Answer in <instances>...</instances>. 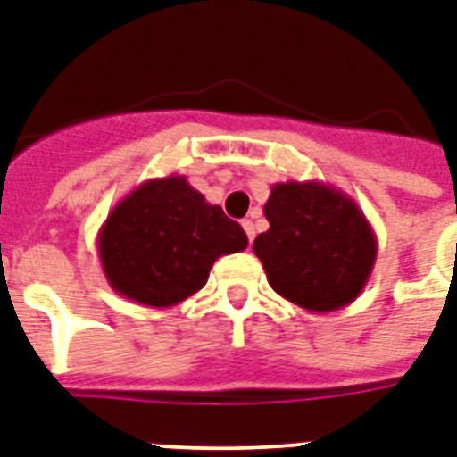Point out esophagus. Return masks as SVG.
Instances as JSON below:
<instances>
[{
	"instance_id": "34e87169",
	"label": "esophagus",
	"mask_w": 457,
	"mask_h": 457,
	"mask_svg": "<svg viewBox=\"0 0 457 457\" xmlns=\"http://www.w3.org/2000/svg\"><path fill=\"white\" fill-rule=\"evenodd\" d=\"M242 228H244V232H246V237H249V242H253V235H256V229H253V222L246 218V220H242Z\"/></svg>"
}]
</instances>
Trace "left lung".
I'll return each mask as SVG.
<instances>
[{
  "instance_id": "1",
  "label": "left lung",
  "mask_w": 457,
  "mask_h": 457,
  "mask_svg": "<svg viewBox=\"0 0 457 457\" xmlns=\"http://www.w3.org/2000/svg\"><path fill=\"white\" fill-rule=\"evenodd\" d=\"M270 222L253 253L282 296L311 312L353 303L377 261V237L361 206L341 189L311 182H278L263 208Z\"/></svg>"
}]
</instances>
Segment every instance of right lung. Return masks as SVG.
I'll use <instances>...</instances> for the list:
<instances>
[{
  "label": "right lung",
  "mask_w": 457,
  "mask_h": 457,
  "mask_svg": "<svg viewBox=\"0 0 457 457\" xmlns=\"http://www.w3.org/2000/svg\"><path fill=\"white\" fill-rule=\"evenodd\" d=\"M246 232L182 175L146 179L116 204L96 237L111 289L170 308L208 282L220 256L246 249Z\"/></svg>",
  "instance_id": "add662e5"
}]
</instances>
